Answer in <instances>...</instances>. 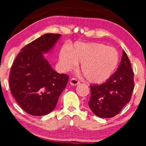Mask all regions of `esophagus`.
Instances as JSON below:
<instances>
[{"label":"esophagus","instance_id":"obj_1","mask_svg":"<svg viewBox=\"0 0 146 146\" xmlns=\"http://www.w3.org/2000/svg\"><path fill=\"white\" fill-rule=\"evenodd\" d=\"M70 82V84L72 86H76L80 84V81L77 78H71Z\"/></svg>","mask_w":146,"mask_h":146}]
</instances>
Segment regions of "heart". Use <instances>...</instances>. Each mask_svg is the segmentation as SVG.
<instances>
[{"mask_svg": "<svg viewBox=\"0 0 146 146\" xmlns=\"http://www.w3.org/2000/svg\"><path fill=\"white\" fill-rule=\"evenodd\" d=\"M118 53L114 48L98 42H77L71 51L64 47L59 54L62 70H72L80 62V70L86 80L101 84L113 74L118 64Z\"/></svg>", "mask_w": 146, "mask_h": 146, "instance_id": "heart-1", "label": "heart"}]
</instances>
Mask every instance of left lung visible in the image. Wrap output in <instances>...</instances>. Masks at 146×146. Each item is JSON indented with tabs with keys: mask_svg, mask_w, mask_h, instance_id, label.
<instances>
[{
	"mask_svg": "<svg viewBox=\"0 0 146 146\" xmlns=\"http://www.w3.org/2000/svg\"><path fill=\"white\" fill-rule=\"evenodd\" d=\"M90 86L91 96L88 106L96 115L110 118L120 112L130 101L134 88L133 72L124 50L117 71L105 82Z\"/></svg>",
	"mask_w": 146,
	"mask_h": 146,
	"instance_id": "left-lung-1",
	"label": "left lung"
}]
</instances>
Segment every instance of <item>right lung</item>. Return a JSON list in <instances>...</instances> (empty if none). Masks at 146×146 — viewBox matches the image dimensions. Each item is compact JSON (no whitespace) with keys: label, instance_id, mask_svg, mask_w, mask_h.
<instances>
[{"label":"right lung","instance_id":"1","mask_svg":"<svg viewBox=\"0 0 146 146\" xmlns=\"http://www.w3.org/2000/svg\"><path fill=\"white\" fill-rule=\"evenodd\" d=\"M61 35L45 34L28 44L14 61L9 76L10 88L26 112L42 116L54 109L69 76L52 68L43 53L54 47Z\"/></svg>","mask_w":146,"mask_h":146}]
</instances>
